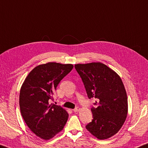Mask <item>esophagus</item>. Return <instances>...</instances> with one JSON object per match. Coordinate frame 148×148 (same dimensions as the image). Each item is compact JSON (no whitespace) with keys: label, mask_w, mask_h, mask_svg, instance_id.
<instances>
[{"label":"esophagus","mask_w":148,"mask_h":148,"mask_svg":"<svg viewBox=\"0 0 148 148\" xmlns=\"http://www.w3.org/2000/svg\"><path fill=\"white\" fill-rule=\"evenodd\" d=\"M79 110H80L79 107H76V108L73 109V111L74 112H77V111H79Z\"/></svg>","instance_id":"esophagus-1"}]
</instances>
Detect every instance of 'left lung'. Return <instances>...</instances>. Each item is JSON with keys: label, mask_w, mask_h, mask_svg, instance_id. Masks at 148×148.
I'll return each instance as SVG.
<instances>
[{"label": "left lung", "mask_w": 148, "mask_h": 148, "mask_svg": "<svg viewBox=\"0 0 148 148\" xmlns=\"http://www.w3.org/2000/svg\"><path fill=\"white\" fill-rule=\"evenodd\" d=\"M88 98L97 100L91 108L93 119L86 129L100 140L111 137L124 123L128 112L127 93L119 75L100 62L76 64Z\"/></svg>", "instance_id": "8db88e82"}]
</instances>
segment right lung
Listing matches in <instances>:
<instances>
[{
  "label": "right lung",
  "mask_w": 148,
  "mask_h": 148,
  "mask_svg": "<svg viewBox=\"0 0 148 148\" xmlns=\"http://www.w3.org/2000/svg\"><path fill=\"white\" fill-rule=\"evenodd\" d=\"M72 64L49 62L35 67L21 86V113L26 125L39 138L49 140L63 130L69 114L50 103L61 80L73 69Z\"/></svg>",
  "instance_id": "add662e5"
}]
</instances>
